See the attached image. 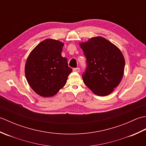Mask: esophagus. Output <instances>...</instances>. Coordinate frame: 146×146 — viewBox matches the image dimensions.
Listing matches in <instances>:
<instances>
[{"label": "esophagus", "instance_id": "obj_1", "mask_svg": "<svg viewBox=\"0 0 146 146\" xmlns=\"http://www.w3.org/2000/svg\"><path fill=\"white\" fill-rule=\"evenodd\" d=\"M73 71H75V72H79L80 71V68H73Z\"/></svg>", "mask_w": 146, "mask_h": 146}]
</instances>
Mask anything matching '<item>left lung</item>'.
I'll return each mask as SVG.
<instances>
[{
	"label": "left lung",
	"mask_w": 146,
	"mask_h": 146,
	"mask_svg": "<svg viewBox=\"0 0 146 146\" xmlns=\"http://www.w3.org/2000/svg\"><path fill=\"white\" fill-rule=\"evenodd\" d=\"M87 68L83 82L98 96L110 94L119 85L124 73V57L117 46L101 36L80 42Z\"/></svg>",
	"instance_id": "1"
}]
</instances>
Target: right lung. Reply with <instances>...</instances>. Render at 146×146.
<instances>
[{
  "label": "right lung",
  "instance_id": "1",
  "mask_svg": "<svg viewBox=\"0 0 146 146\" xmlns=\"http://www.w3.org/2000/svg\"><path fill=\"white\" fill-rule=\"evenodd\" d=\"M64 43L46 39L30 52L25 64V75L31 87L42 97L55 95L65 85L72 71L67 58L62 57Z\"/></svg>",
  "mask_w": 146,
  "mask_h": 146
}]
</instances>
